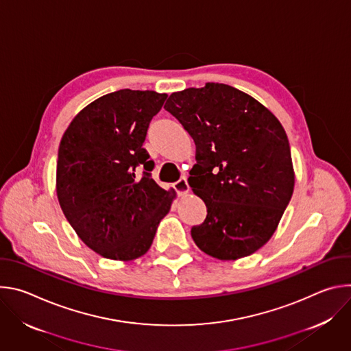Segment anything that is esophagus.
<instances>
[{"instance_id": "obj_1", "label": "esophagus", "mask_w": 351, "mask_h": 351, "mask_svg": "<svg viewBox=\"0 0 351 351\" xmlns=\"http://www.w3.org/2000/svg\"><path fill=\"white\" fill-rule=\"evenodd\" d=\"M173 189L178 191L179 195H184V194H187L189 190H190L186 178H180L176 183H173Z\"/></svg>"}]
</instances>
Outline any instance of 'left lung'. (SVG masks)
<instances>
[{
    "label": "left lung",
    "instance_id": "obj_1",
    "mask_svg": "<svg viewBox=\"0 0 351 351\" xmlns=\"http://www.w3.org/2000/svg\"><path fill=\"white\" fill-rule=\"evenodd\" d=\"M164 108L195 143L189 184L207 218L191 228L194 243L222 261L252 256L275 233L294 189L283 126L256 98L222 83L172 93Z\"/></svg>",
    "mask_w": 351,
    "mask_h": 351
}]
</instances>
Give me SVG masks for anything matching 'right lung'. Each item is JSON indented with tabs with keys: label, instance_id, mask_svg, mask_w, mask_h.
Instances as JSON below:
<instances>
[{
	"label": "right lung",
	"instance_id": "add662e5",
	"mask_svg": "<svg viewBox=\"0 0 351 351\" xmlns=\"http://www.w3.org/2000/svg\"><path fill=\"white\" fill-rule=\"evenodd\" d=\"M168 94L123 88L84 107L65 130L57 195L68 222L97 254L115 261L144 256L176 191L158 186L143 148L149 121ZM141 165L145 172L135 176Z\"/></svg>",
	"mask_w": 351,
	"mask_h": 351
}]
</instances>
